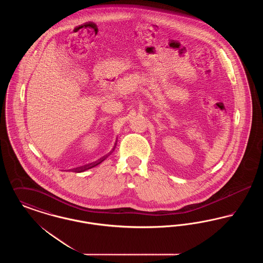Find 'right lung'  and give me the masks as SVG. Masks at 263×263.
I'll return each mask as SVG.
<instances>
[{"instance_id":"add662e5","label":"right lung","mask_w":263,"mask_h":263,"mask_svg":"<svg viewBox=\"0 0 263 263\" xmlns=\"http://www.w3.org/2000/svg\"><path fill=\"white\" fill-rule=\"evenodd\" d=\"M106 159V157H104V158H102L101 160H100V162H98V163H90L89 165H85L84 166V168H82L80 172H85V171H87V170H89V168H91V167H93V166H96V165H98V164H100V163H102L104 160Z\"/></svg>"}]
</instances>
